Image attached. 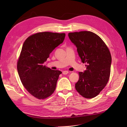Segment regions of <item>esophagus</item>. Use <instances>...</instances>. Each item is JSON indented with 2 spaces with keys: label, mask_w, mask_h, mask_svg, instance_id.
I'll return each mask as SVG.
<instances>
[{
  "label": "esophagus",
  "mask_w": 127,
  "mask_h": 127,
  "mask_svg": "<svg viewBox=\"0 0 127 127\" xmlns=\"http://www.w3.org/2000/svg\"><path fill=\"white\" fill-rule=\"evenodd\" d=\"M62 73H63V74H64V75H66L69 73V71H63V72H62Z\"/></svg>",
  "instance_id": "obj_1"
}]
</instances>
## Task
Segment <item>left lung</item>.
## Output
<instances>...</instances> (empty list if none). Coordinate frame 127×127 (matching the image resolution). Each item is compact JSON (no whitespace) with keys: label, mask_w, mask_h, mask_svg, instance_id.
Returning <instances> with one entry per match:
<instances>
[{"label":"left lung","mask_w":127,"mask_h":127,"mask_svg":"<svg viewBox=\"0 0 127 127\" xmlns=\"http://www.w3.org/2000/svg\"><path fill=\"white\" fill-rule=\"evenodd\" d=\"M68 36L77 47L82 62L86 64V70L79 72L75 89L84 98H94L109 79L112 61L110 51L100 37L93 32L69 33Z\"/></svg>","instance_id":"obj_1"}]
</instances>
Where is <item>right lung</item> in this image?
<instances>
[{
  "label": "right lung",
  "instance_id": "add662e5",
  "mask_svg": "<svg viewBox=\"0 0 127 127\" xmlns=\"http://www.w3.org/2000/svg\"><path fill=\"white\" fill-rule=\"evenodd\" d=\"M65 33H37L24 42L17 62V71L24 87L39 99L51 95L62 72L44 65L53 50L63 42Z\"/></svg>",
  "mask_w": 127,
  "mask_h": 127
}]
</instances>
